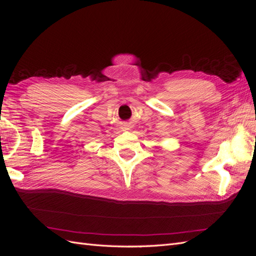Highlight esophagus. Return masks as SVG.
Segmentation results:
<instances>
[{
    "label": "esophagus",
    "instance_id": "obj_1",
    "mask_svg": "<svg viewBox=\"0 0 256 256\" xmlns=\"http://www.w3.org/2000/svg\"><path fill=\"white\" fill-rule=\"evenodd\" d=\"M130 128H131V126H130V124H128V122H126L125 125H124V127H122L124 130H129Z\"/></svg>",
    "mask_w": 256,
    "mask_h": 256
}]
</instances>
